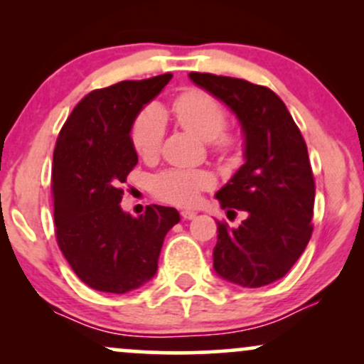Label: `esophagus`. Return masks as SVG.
Listing matches in <instances>:
<instances>
[{
  "instance_id": "34e87169",
  "label": "esophagus",
  "mask_w": 364,
  "mask_h": 364,
  "mask_svg": "<svg viewBox=\"0 0 364 364\" xmlns=\"http://www.w3.org/2000/svg\"><path fill=\"white\" fill-rule=\"evenodd\" d=\"M181 217H183V219H186V220H191V219H195V217H196V212L195 210H183Z\"/></svg>"
}]
</instances>
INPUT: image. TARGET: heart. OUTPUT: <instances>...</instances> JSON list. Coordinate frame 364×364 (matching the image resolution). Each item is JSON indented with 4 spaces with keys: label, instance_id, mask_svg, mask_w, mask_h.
Masks as SVG:
<instances>
[{
    "label": "heart",
    "instance_id": "1",
    "mask_svg": "<svg viewBox=\"0 0 364 364\" xmlns=\"http://www.w3.org/2000/svg\"><path fill=\"white\" fill-rule=\"evenodd\" d=\"M174 118L183 128L198 139L210 141L215 150L228 152L235 145L224 132L228 116L214 95L202 89H188L178 95L171 106ZM166 129L164 112L157 106L141 109L132 124V145L141 159H154L161 149ZM214 178L200 169H169L154 178L152 190L157 198L174 205H193L200 191L212 186Z\"/></svg>",
    "mask_w": 364,
    "mask_h": 364
}]
</instances>
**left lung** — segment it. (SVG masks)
Listing matches in <instances>:
<instances>
[{
	"label": "left lung",
	"instance_id": "obj_1",
	"mask_svg": "<svg viewBox=\"0 0 364 364\" xmlns=\"http://www.w3.org/2000/svg\"><path fill=\"white\" fill-rule=\"evenodd\" d=\"M190 78L235 112L245 136V164L215 198L248 217L237 228L217 223L214 270L241 287L272 284L289 272L313 232L306 144L286 104L267 87L212 73L191 72Z\"/></svg>",
	"mask_w": 364,
	"mask_h": 364
}]
</instances>
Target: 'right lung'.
Here are the masks:
<instances>
[{"label":"right lung","instance_id":"1","mask_svg":"<svg viewBox=\"0 0 364 364\" xmlns=\"http://www.w3.org/2000/svg\"><path fill=\"white\" fill-rule=\"evenodd\" d=\"M173 78L124 80L92 90L63 124L53 156L56 240L82 282L95 291L124 292L149 282L176 208L149 205L145 214L121 208L129 171L139 156L132 124L145 104Z\"/></svg>","mask_w":364,"mask_h":364}]
</instances>
